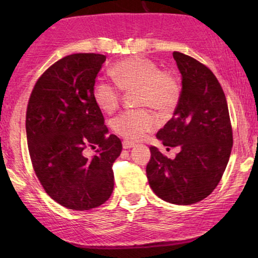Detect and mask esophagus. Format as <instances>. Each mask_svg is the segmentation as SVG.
Here are the masks:
<instances>
[{
    "instance_id": "esophagus-1",
    "label": "esophagus",
    "mask_w": 258,
    "mask_h": 258,
    "mask_svg": "<svg viewBox=\"0 0 258 258\" xmlns=\"http://www.w3.org/2000/svg\"><path fill=\"white\" fill-rule=\"evenodd\" d=\"M122 147L124 148V149H129V148H133V147H135V143H133V142H129V141H123L122 142Z\"/></svg>"
}]
</instances>
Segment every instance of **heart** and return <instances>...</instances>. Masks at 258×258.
<instances>
[{"label":"heart","instance_id":"obj_1","mask_svg":"<svg viewBox=\"0 0 258 258\" xmlns=\"http://www.w3.org/2000/svg\"><path fill=\"white\" fill-rule=\"evenodd\" d=\"M111 83L97 80L93 97L98 108L111 114L122 101V91L135 93L136 107L156 109L163 114L172 111L179 100L181 87L175 74L161 70L156 62L144 57H129L110 69ZM158 125V119L146 108L122 112L111 121V129L126 141H140Z\"/></svg>","mask_w":258,"mask_h":258}]
</instances>
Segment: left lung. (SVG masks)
I'll list each match as a JSON object with an SVG mask.
<instances>
[{
    "instance_id": "left-lung-1",
    "label": "left lung",
    "mask_w": 258,
    "mask_h": 258,
    "mask_svg": "<svg viewBox=\"0 0 258 258\" xmlns=\"http://www.w3.org/2000/svg\"><path fill=\"white\" fill-rule=\"evenodd\" d=\"M172 56L182 75L181 96L156 136L179 153L171 160L150 147L147 177L160 199L188 206L206 199L220 183L230 157L232 128L227 98L213 72L182 52Z\"/></svg>"
}]
</instances>
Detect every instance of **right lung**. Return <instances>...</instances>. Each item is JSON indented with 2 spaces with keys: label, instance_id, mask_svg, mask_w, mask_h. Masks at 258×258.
Instances as JSON below:
<instances>
[{
  "label": "right lung",
  "instance_id": "obj_1",
  "mask_svg": "<svg viewBox=\"0 0 258 258\" xmlns=\"http://www.w3.org/2000/svg\"><path fill=\"white\" fill-rule=\"evenodd\" d=\"M105 56L68 55L51 64L35 83L28 101L26 130L31 164L45 192L72 210L100 207L114 189L112 164L121 140L107 136L93 97ZM86 149H96L93 158Z\"/></svg>",
  "mask_w": 258,
  "mask_h": 258
}]
</instances>
